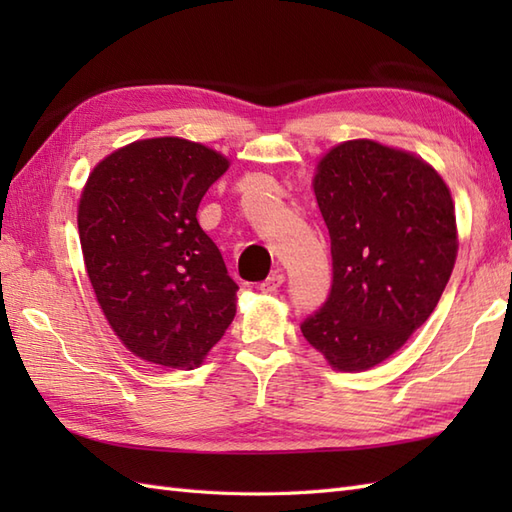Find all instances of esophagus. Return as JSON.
Returning <instances> with one entry per match:
<instances>
[{
    "label": "esophagus",
    "mask_w": 512,
    "mask_h": 512,
    "mask_svg": "<svg viewBox=\"0 0 512 512\" xmlns=\"http://www.w3.org/2000/svg\"><path fill=\"white\" fill-rule=\"evenodd\" d=\"M284 281H286L284 273H273L266 281H262V284H259V290L266 292V295H270V292H277V288H281V284H284Z\"/></svg>",
    "instance_id": "esophagus-1"
}]
</instances>
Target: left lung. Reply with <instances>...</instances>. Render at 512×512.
<instances>
[{"label": "left lung", "instance_id": "8db88e82", "mask_svg": "<svg viewBox=\"0 0 512 512\" xmlns=\"http://www.w3.org/2000/svg\"><path fill=\"white\" fill-rule=\"evenodd\" d=\"M312 189L330 231L334 279L301 332L330 367L365 372L436 310L458 257L455 204L427 160L369 138L325 151Z\"/></svg>", "mask_w": 512, "mask_h": 512}]
</instances>
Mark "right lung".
Listing matches in <instances>:
<instances>
[{
	"mask_svg": "<svg viewBox=\"0 0 512 512\" xmlns=\"http://www.w3.org/2000/svg\"><path fill=\"white\" fill-rule=\"evenodd\" d=\"M228 167L202 143L145 138L105 156L81 191L76 222L96 301L147 363L200 367L235 317L239 288L195 217Z\"/></svg>",
	"mask_w": 512,
	"mask_h": 512,
	"instance_id": "obj_1",
	"label": "right lung"
}]
</instances>
